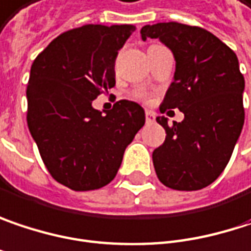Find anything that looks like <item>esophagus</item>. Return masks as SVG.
<instances>
[{"instance_id": "34e87169", "label": "esophagus", "mask_w": 251, "mask_h": 251, "mask_svg": "<svg viewBox=\"0 0 251 251\" xmlns=\"http://www.w3.org/2000/svg\"><path fill=\"white\" fill-rule=\"evenodd\" d=\"M145 115H147V124H153V122H155V112L147 110Z\"/></svg>"}]
</instances>
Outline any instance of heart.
<instances>
[{
  "mask_svg": "<svg viewBox=\"0 0 251 251\" xmlns=\"http://www.w3.org/2000/svg\"><path fill=\"white\" fill-rule=\"evenodd\" d=\"M138 96H139V98H142V99H147V95H145V93H142V92H139V93H138Z\"/></svg>",
  "mask_w": 251,
  "mask_h": 251,
  "instance_id": "heart-1",
  "label": "heart"
}]
</instances>
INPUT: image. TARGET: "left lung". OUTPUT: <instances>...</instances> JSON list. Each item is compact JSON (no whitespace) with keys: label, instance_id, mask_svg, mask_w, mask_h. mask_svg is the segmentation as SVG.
Segmentation results:
<instances>
[{"label":"left lung","instance_id":"left-lung-1","mask_svg":"<svg viewBox=\"0 0 251 251\" xmlns=\"http://www.w3.org/2000/svg\"><path fill=\"white\" fill-rule=\"evenodd\" d=\"M141 35L144 41L158 38L172 51L174 81L159 109L184 113V121L172 126L168 118H156L167 138L152 153L155 172L172 190H201L224 171L244 125L239 58L200 27L158 23L142 27Z\"/></svg>","mask_w":251,"mask_h":251}]
</instances>
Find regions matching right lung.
I'll return each instance as SVG.
<instances>
[{"label":"right lung","instance_id":"add662e5","mask_svg":"<svg viewBox=\"0 0 251 251\" xmlns=\"http://www.w3.org/2000/svg\"><path fill=\"white\" fill-rule=\"evenodd\" d=\"M135 25L87 24L54 38L37 57L27 86V124L51 176L90 191L118 174L127 145L145 124L138 103L98 110L93 100L115 86V60Z\"/></svg>","mask_w":251,"mask_h":251}]
</instances>
